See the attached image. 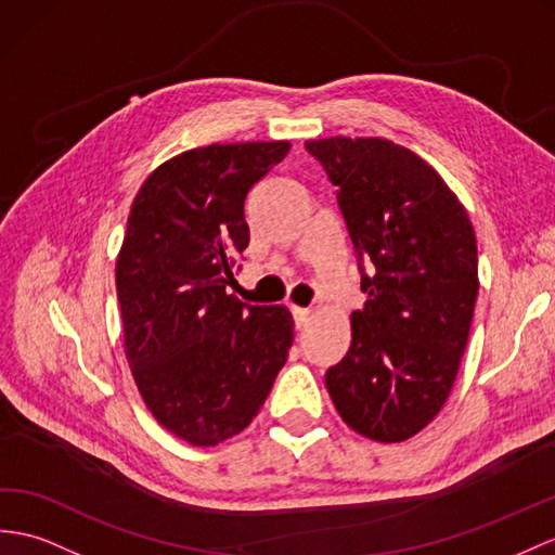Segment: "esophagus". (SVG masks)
<instances>
[{"mask_svg":"<svg viewBox=\"0 0 555 555\" xmlns=\"http://www.w3.org/2000/svg\"><path fill=\"white\" fill-rule=\"evenodd\" d=\"M292 313H294V322H296V327H304V324L308 322V318H310V310L308 308H301V306H292Z\"/></svg>","mask_w":555,"mask_h":555,"instance_id":"34e87169","label":"esophagus"}]
</instances>
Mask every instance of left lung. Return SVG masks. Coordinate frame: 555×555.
<instances>
[{
	"instance_id": "obj_1",
	"label": "left lung",
	"mask_w": 555,
	"mask_h": 555,
	"mask_svg": "<svg viewBox=\"0 0 555 555\" xmlns=\"http://www.w3.org/2000/svg\"><path fill=\"white\" fill-rule=\"evenodd\" d=\"M306 151L334 185L370 296L350 315L353 341L324 384L360 436L408 440L440 412L466 350L476 233L440 173L408 147L339 137Z\"/></svg>"
}]
</instances>
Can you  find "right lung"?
<instances>
[{
  "instance_id": "add662e5",
  "label": "right lung",
  "mask_w": 555,
  "mask_h": 555,
  "mask_svg": "<svg viewBox=\"0 0 555 555\" xmlns=\"http://www.w3.org/2000/svg\"><path fill=\"white\" fill-rule=\"evenodd\" d=\"M289 147H195L147 176L131 205L115 273L127 360L147 410L197 448L251 424L294 341L285 306L228 294L249 245L247 193Z\"/></svg>"
}]
</instances>
